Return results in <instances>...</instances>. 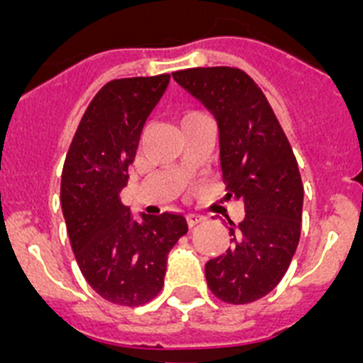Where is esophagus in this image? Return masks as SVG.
<instances>
[{"label":"esophagus","mask_w":363,"mask_h":363,"mask_svg":"<svg viewBox=\"0 0 363 363\" xmlns=\"http://www.w3.org/2000/svg\"><path fill=\"white\" fill-rule=\"evenodd\" d=\"M200 221H203V216H200V214H196V213H189L187 214V223H189V227H196L198 223H200Z\"/></svg>","instance_id":"obj_1"}]
</instances>
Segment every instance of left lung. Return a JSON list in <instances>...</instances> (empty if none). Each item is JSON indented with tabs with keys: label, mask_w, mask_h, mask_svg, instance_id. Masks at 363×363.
I'll return each mask as SVG.
<instances>
[{
	"label": "left lung",
	"mask_w": 363,
	"mask_h": 363,
	"mask_svg": "<svg viewBox=\"0 0 363 363\" xmlns=\"http://www.w3.org/2000/svg\"><path fill=\"white\" fill-rule=\"evenodd\" d=\"M172 78L216 120L225 198L245 207L238 225L229 220L233 247L205 264L207 285L227 303H251L280 284L300 242L296 158L265 94L243 70L198 67Z\"/></svg>",
	"instance_id": "obj_1"
}]
</instances>
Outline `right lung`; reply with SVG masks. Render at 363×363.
Here are the masks:
<instances>
[{
	"label": "right lung",
	"mask_w": 363,
	"mask_h": 363,
	"mask_svg": "<svg viewBox=\"0 0 363 363\" xmlns=\"http://www.w3.org/2000/svg\"><path fill=\"white\" fill-rule=\"evenodd\" d=\"M171 76L112 79L86 107L62 172V209L86 284L118 306L162 291L167 255L187 233L182 214H140L121 203L143 125Z\"/></svg>",
	"instance_id": "1"
}]
</instances>
